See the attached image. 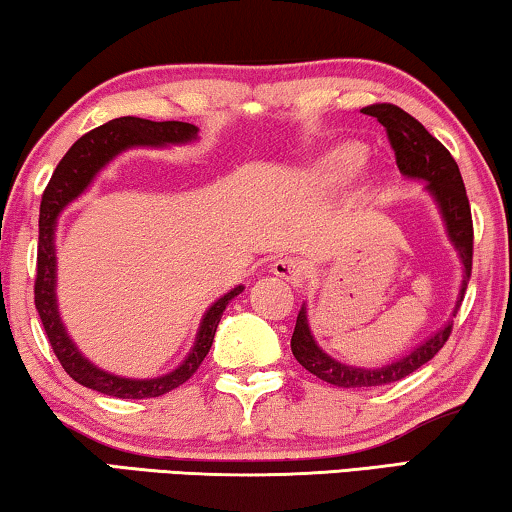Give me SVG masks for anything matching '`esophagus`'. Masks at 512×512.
Masks as SVG:
<instances>
[{
	"label": "esophagus",
	"mask_w": 512,
	"mask_h": 512,
	"mask_svg": "<svg viewBox=\"0 0 512 512\" xmlns=\"http://www.w3.org/2000/svg\"><path fill=\"white\" fill-rule=\"evenodd\" d=\"M271 271L276 273L278 278H283V280H287V283H292V285L304 283V266H301L299 259H294V257L276 259V262L271 264Z\"/></svg>",
	"instance_id": "obj_1"
}]
</instances>
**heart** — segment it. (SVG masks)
I'll return each mask as SVG.
<instances>
[{
	"label": "heart",
	"instance_id": "obj_1",
	"mask_svg": "<svg viewBox=\"0 0 512 512\" xmlns=\"http://www.w3.org/2000/svg\"><path fill=\"white\" fill-rule=\"evenodd\" d=\"M364 162L366 153L362 146H357V143H343V146H338L325 155L320 169L329 183H348L362 171Z\"/></svg>",
	"mask_w": 512,
	"mask_h": 512
}]
</instances>
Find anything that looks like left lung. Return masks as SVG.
<instances>
[{
	"mask_svg": "<svg viewBox=\"0 0 512 512\" xmlns=\"http://www.w3.org/2000/svg\"><path fill=\"white\" fill-rule=\"evenodd\" d=\"M364 113L373 115L385 127L387 141H390L394 157H397V167L401 174L427 181V190L436 199L438 208H441L452 246L457 248L464 264V280L457 301L459 308L464 301V292L473 269V220L471 204L469 197H466V187L457 162L452 160L450 150L422 127V122H417L413 115L399 109V106L371 104L366 106ZM450 334L452 320L441 331H436L429 341H424L420 348H415L410 355L397 359V362L378 366V369H357V366L336 362V359H331L327 352L318 348V343L311 336V329H308L306 306H301L292 334V355L297 357V362L306 371H311L313 376L325 380V383L336 387H378L397 383V380L420 369L422 364H427L443 348Z\"/></svg>",
	"mask_w": 512,
	"mask_h": 512,
	"instance_id": "obj_1",
	"label": "left lung"
}]
</instances>
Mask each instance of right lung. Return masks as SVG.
<instances>
[{
    "mask_svg": "<svg viewBox=\"0 0 512 512\" xmlns=\"http://www.w3.org/2000/svg\"><path fill=\"white\" fill-rule=\"evenodd\" d=\"M197 136V127L190 122H178V120H164L153 122L134 118V115H125V118H115L106 125H99L92 132L83 134L74 146L67 150V155L62 157L57 164L53 176L43 190L41 197V211H39V250H37V280H34V306H37L41 325L46 329V336L53 348L55 357L60 359L62 369L76 380L78 385L90 387L109 397L118 399H150V397H162L171 390H176L178 385H183L185 380H190L197 369L204 362L213 345L215 329L225 313L229 301L236 294L243 292V285L234 287L232 292H227L225 297L215 301L208 308L204 320H201L197 341L185 362L178 366L176 371L167 373V376L150 378V380H132V378H120L111 376L97 366H92L85 359L71 338L64 331L60 322V313H57L55 304V225L57 215L64 211V206L69 201H74L85 187L92 183V178L97 176V171L104 167L106 162H111L115 155L132 146H167V143H185L192 141Z\"/></svg>",
    "mask_w": 512,
    "mask_h": 512,
    "instance_id": "add662e5",
    "label": "right lung"
}]
</instances>
